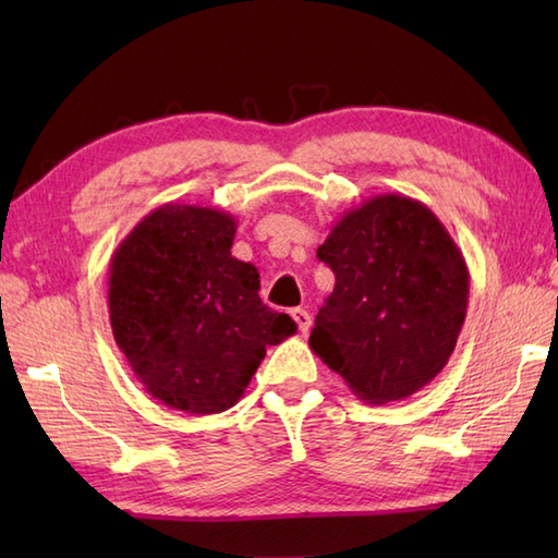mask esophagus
<instances>
[{
	"label": "esophagus",
	"instance_id": "obj_1",
	"mask_svg": "<svg viewBox=\"0 0 558 558\" xmlns=\"http://www.w3.org/2000/svg\"><path fill=\"white\" fill-rule=\"evenodd\" d=\"M292 318H294V324H298V328H300V333H310V328H312V314L306 312V310H292Z\"/></svg>",
	"mask_w": 558,
	"mask_h": 558
}]
</instances>
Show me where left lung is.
<instances>
[{
  "label": "left lung",
  "instance_id": "obj_1",
  "mask_svg": "<svg viewBox=\"0 0 558 558\" xmlns=\"http://www.w3.org/2000/svg\"><path fill=\"white\" fill-rule=\"evenodd\" d=\"M316 256L336 272L310 348L374 405L417 393L465 324L470 272L422 201L381 194L342 216Z\"/></svg>",
  "mask_w": 558,
  "mask_h": 558
}]
</instances>
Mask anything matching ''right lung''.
<instances>
[{
	"mask_svg": "<svg viewBox=\"0 0 558 558\" xmlns=\"http://www.w3.org/2000/svg\"><path fill=\"white\" fill-rule=\"evenodd\" d=\"M230 213L165 204L110 260V326L134 376L162 405L189 414L232 408L268 345L298 333L258 298V270L230 248Z\"/></svg>",
	"mask_w": 558,
	"mask_h": 558,
	"instance_id": "right-lung-1",
	"label": "right lung"
}]
</instances>
